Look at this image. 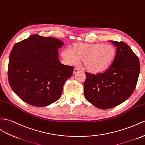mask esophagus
I'll return each instance as SVG.
<instances>
[{"instance_id": "34e87169", "label": "esophagus", "mask_w": 145, "mask_h": 145, "mask_svg": "<svg viewBox=\"0 0 145 145\" xmlns=\"http://www.w3.org/2000/svg\"><path fill=\"white\" fill-rule=\"evenodd\" d=\"M80 70L79 69L75 68V69H74V70H73V74H76L77 72H80Z\"/></svg>"}]
</instances>
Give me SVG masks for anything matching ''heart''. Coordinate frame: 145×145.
Masks as SVG:
<instances>
[{"instance_id": "b5f03b06", "label": "heart", "mask_w": 145, "mask_h": 145, "mask_svg": "<svg viewBox=\"0 0 145 145\" xmlns=\"http://www.w3.org/2000/svg\"><path fill=\"white\" fill-rule=\"evenodd\" d=\"M61 56L69 65H76L83 61L88 71L99 73L108 69L116 56V49L109 44L75 43L72 49L65 48Z\"/></svg>"}]
</instances>
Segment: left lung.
<instances>
[{"label":"left lung","instance_id":"obj_1","mask_svg":"<svg viewBox=\"0 0 145 145\" xmlns=\"http://www.w3.org/2000/svg\"><path fill=\"white\" fill-rule=\"evenodd\" d=\"M116 47L114 61L105 71L85 72L84 94L98 108H113L126 101L134 91L140 70L138 57L123 42L111 41Z\"/></svg>","mask_w":145,"mask_h":145}]
</instances>
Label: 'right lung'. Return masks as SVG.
Here are the masks:
<instances>
[{
  "instance_id": "obj_1",
  "label": "right lung",
  "mask_w": 145,
  "mask_h": 145,
  "mask_svg": "<svg viewBox=\"0 0 145 145\" xmlns=\"http://www.w3.org/2000/svg\"><path fill=\"white\" fill-rule=\"evenodd\" d=\"M63 44L53 37L31 35L13 46L9 57L8 82L28 104L46 106L61 97L64 84L74 70L73 67L59 60L58 49Z\"/></svg>"
}]
</instances>
